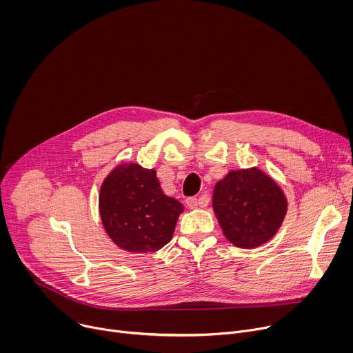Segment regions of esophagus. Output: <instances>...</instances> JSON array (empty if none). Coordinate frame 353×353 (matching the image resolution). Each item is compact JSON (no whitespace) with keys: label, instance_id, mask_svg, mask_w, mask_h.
<instances>
[{"label":"esophagus","instance_id":"34e87169","mask_svg":"<svg viewBox=\"0 0 353 353\" xmlns=\"http://www.w3.org/2000/svg\"><path fill=\"white\" fill-rule=\"evenodd\" d=\"M185 207L187 208H190V210H195L198 205H199V201L196 199V198H194V196H191V198H187L185 201Z\"/></svg>","mask_w":353,"mask_h":353}]
</instances>
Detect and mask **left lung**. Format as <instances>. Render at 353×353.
Segmentation results:
<instances>
[{"label": "left lung", "instance_id": "8db88e82", "mask_svg": "<svg viewBox=\"0 0 353 353\" xmlns=\"http://www.w3.org/2000/svg\"><path fill=\"white\" fill-rule=\"evenodd\" d=\"M212 208L233 245L254 248L276 234L288 201L272 177L259 168H250L230 170L215 184Z\"/></svg>", "mask_w": 353, "mask_h": 353}]
</instances>
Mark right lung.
I'll return each mask as SVG.
<instances>
[{
  "instance_id": "right-lung-1",
  "label": "right lung",
  "mask_w": 353,
  "mask_h": 353,
  "mask_svg": "<svg viewBox=\"0 0 353 353\" xmlns=\"http://www.w3.org/2000/svg\"><path fill=\"white\" fill-rule=\"evenodd\" d=\"M184 207L163 194L157 170L121 163L103 180L99 212L109 237L128 253H154L168 244Z\"/></svg>"
}]
</instances>
